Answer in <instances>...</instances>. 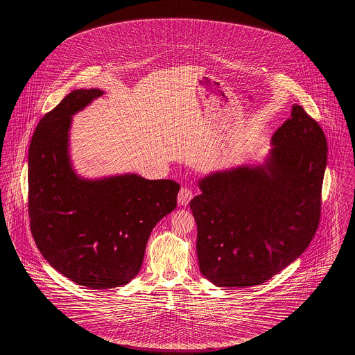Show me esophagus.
<instances>
[{
  "label": "esophagus",
  "mask_w": 355,
  "mask_h": 355,
  "mask_svg": "<svg viewBox=\"0 0 355 355\" xmlns=\"http://www.w3.org/2000/svg\"><path fill=\"white\" fill-rule=\"evenodd\" d=\"M191 198H193V191L189 187H182L180 190V193H178L177 201H178V205L186 206V205H189V202L191 201Z\"/></svg>",
  "instance_id": "1"
}]
</instances>
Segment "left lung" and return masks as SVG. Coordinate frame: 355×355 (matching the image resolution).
<instances>
[{
    "mask_svg": "<svg viewBox=\"0 0 355 355\" xmlns=\"http://www.w3.org/2000/svg\"><path fill=\"white\" fill-rule=\"evenodd\" d=\"M262 165L214 171L190 201L200 270L220 287L255 286L304 253L321 218L323 130L300 105L271 137Z\"/></svg>",
    "mask_w": 355,
    "mask_h": 355,
    "instance_id": "obj_1",
    "label": "left lung"
}]
</instances>
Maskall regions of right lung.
<instances>
[{
    "instance_id": "right-lung-1",
    "label": "right lung",
    "mask_w": 355,
    "mask_h": 355,
    "mask_svg": "<svg viewBox=\"0 0 355 355\" xmlns=\"http://www.w3.org/2000/svg\"><path fill=\"white\" fill-rule=\"evenodd\" d=\"M103 94L69 93L35 128L28 161L29 218L35 245L51 268L77 285L113 288L142 266L153 227L177 206L180 185L128 173L80 177L69 155L71 116Z\"/></svg>"
}]
</instances>
